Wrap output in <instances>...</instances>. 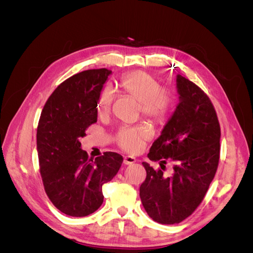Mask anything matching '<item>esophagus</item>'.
<instances>
[{"label": "esophagus", "mask_w": 253, "mask_h": 253, "mask_svg": "<svg viewBox=\"0 0 253 253\" xmlns=\"http://www.w3.org/2000/svg\"><path fill=\"white\" fill-rule=\"evenodd\" d=\"M136 162V158L133 157V156H126L124 158V165L126 166H128V165H132Z\"/></svg>", "instance_id": "1"}]
</instances>
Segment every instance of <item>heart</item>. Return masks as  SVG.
<instances>
[{
	"label": "heart",
	"mask_w": 253,
	"mask_h": 253,
	"mask_svg": "<svg viewBox=\"0 0 253 253\" xmlns=\"http://www.w3.org/2000/svg\"><path fill=\"white\" fill-rule=\"evenodd\" d=\"M120 89L140 103L144 117L153 121L163 122L169 116L172 108L170 93L160 88L159 81L149 73L142 71L133 72L122 76L118 81ZM113 101L112 91L104 88L100 96V108H110ZM152 136L148 126H122L115 136L118 147L128 153L140 151Z\"/></svg>",
	"instance_id": "heart-1"
}]
</instances>
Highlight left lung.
Returning <instances> with one entry per match:
<instances>
[{"label": "left lung", "mask_w": 253, "mask_h": 253, "mask_svg": "<svg viewBox=\"0 0 253 253\" xmlns=\"http://www.w3.org/2000/svg\"><path fill=\"white\" fill-rule=\"evenodd\" d=\"M176 83L180 102L148 154L162 169L142 163L147 177L139 190L149 216L165 225L178 224L196 210L219 160L220 126L210 98L181 75ZM168 160L174 171L167 178L163 171Z\"/></svg>", "instance_id": "obj_1"}]
</instances>
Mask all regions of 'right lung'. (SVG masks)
Instances as JSON below:
<instances>
[{"label": "right lung", "mask_w": 253, "mask_h": 253, "mask_svg": "<svg viewBox=\"0 0 253 253\" xmlns=\"http://www.w3.org/2000/svg\"><path fill=\"white\" fill-rule=\"evenodd\" d=\"M106 68L76 74L58 85L42 110L37 150L44 190L66 215L82 217L103 203L102 186L120 169L124 158L114 152L88 158L80 137L97 122V103L108 76Z\"/></svg>", "instance_id": "add662e5"}]
</instances>
